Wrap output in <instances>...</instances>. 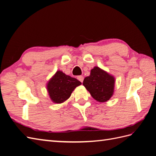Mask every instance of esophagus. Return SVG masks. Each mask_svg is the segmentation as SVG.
<instances>
[{"instance_id": "esophagus-1", "label": "esophagus", "mask_w": 156, "mask_h": 156, "mask_svg": "<svg viewBox=\"0 0 156 156\" xmlns=\"http://www.w3.org/2000/svg\"><path fill=\"white\" fill-rule=\"evenodd\" d=\"M77 79L79 80V81H81V83H83V80H84V77L83 75H79V76H77Z\"/></svg>"}]
</instances>
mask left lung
<instances>
[{
  "label": "left lung",
  "instance_id": "8db88e82",
  "mask_svg": "<svg viewBox=\"0 0 156 156\" xmlns=\"http://www.w3.org/2000/svg\"><path fill=\"white\" fill-rule=\"evenodd\" d=\"M114 83V77L98 67H94L89 76L84 79L83 85L92 98L100 102H104L112 96Z\"/></svg>",
  "mask_w": 156,
  "mask_h": 156
}]
</instances>
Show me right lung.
I'll return each instance as SVG.
<instances>
[{
    "label": "right lung",
    "instance_id": "obj_1",
    "mask_svg": "<svg viewBox=\"0 0 156 156\" xmlns=\"http://www.w3.org/2000/svg\"><path fill=\"white\" fill-rule=\"evenodd\" d=\"M81 85L77 79L58 71L47 84L50 98L54 103L60 104L68 100L75 88Z\"/></svg>",
    "mask_w": 156,
    "mask_h": 156
}]
</instances>
